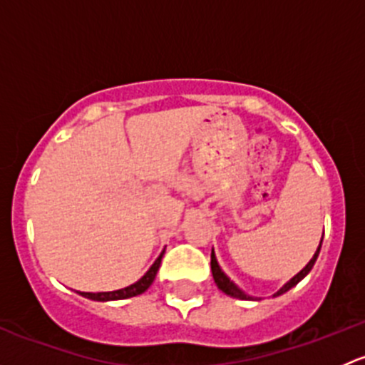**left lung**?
Masks as SVG:
<instances>
[{
  "label": "left lung",
  "instance_id": "1",
  "mask_svg": "<svg viewBox=\"0 0 365 365\" xmlns=\"http://www.w3.org/2000/svg\"><path fill=\"white\" fill-rule=\"evenodd\" d=\"M322 242H323V240H322ZM322 242H319V247H318V251L314 252V256H312V259L309 261V263L305 264V267L302 268L300 272H298V274L295 275V277L289 279V281L286 282V284L282 286V288L279 289V292L275 293L274 297H279V295H282V293L288 292V289H292L293 286H297L298 282H300L302 279H304L305 275H307L309 272H311V268L314 267L316 259H318L319 249H322ZM210 264H212V275H213V281H215V284L219 286L220 292H224V293H226V295H230V297H233V298H240V300H254L252 297L245 295V293L242 292V289L238 288V286L235 284L233 281H230V277H227V275L224 274L222 270H220V267H219V263H217V257H215V254H213V251H212V263H210Z\"/></svg>",
  "mask_w": 365,
  "mask_h": 365
}]
</instances>
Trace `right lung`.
Listing matches in <instances>:
<instances>
[{
  "mask_svg": "<svg viewBox=\"0 0 365 365\" xmlns=\"http://www.w3.org/2000/svg\"><path fill=\"white\" fill-rule=\"evenodd\" d=\"M162 256H164V251L160 252L159 257H157L155 263H153L152 267H150V270L146 272V274L143 275V277L139 279L138 282H134V284L127 286V288L116 289V292H102V293H84V292H79V295L84 297V298H90V300H97V302L123 300V298H130V297L141 295V293H145L146 289H148L150 286H152V282L155 281V275H157V272H159Z\"/></svg>",
  "mask_w": 365,
  "mask_h": 365,
  "instance_id": "right-lung-1",
  "label": "right lung"
}]
</instances>
